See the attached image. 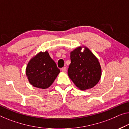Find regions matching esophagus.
Instances as JSON below:
<instances>
[{
    "mask_svg": "<svg viewBox=\"0 0 129 129\" xmlns=\"http://www.w3.org/2000/svg\"><path fill=\"white\" fill-rule=\"evenodd\" d=\"M61 71H62L63 72H66V71H67L66 67H63V68H61Z\"/></svg>",
    "mask_w": 129,
    "mask_h": 129,
    "instance_id": "esophagus-1",
    "label": "esophagus"
}]
</instances>
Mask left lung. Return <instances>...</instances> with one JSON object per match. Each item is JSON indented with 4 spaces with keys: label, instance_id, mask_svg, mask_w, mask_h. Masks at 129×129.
I'll return each mask as SVG.
<instances>
[{
    "label": "left lung",
    "instance_id": "1",
    "mask_svg": "<svg viewBox=\"0 0 129 129\" xmlns=\"http://www.w3.org/2000/svg\"><path fill=\"white\" fill-rule=\"evenodd\" d=\"M77 47L70 53L71 64L68 75L76 87L81 90L93 88L98 83L101 76L99 60L87 47Z\"/></svg>",
    "mask_w": 129,
    "mask_h": 129
}]
</instances>
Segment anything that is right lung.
Returning a JSON list of instances; mask_svg holds the SVG:
<instances>
[{"label":"right lung","mask_w":129,"mask_h":129,"mask_svg":"<svg viewBox=\"0 0 129 129\" xmlns=\"http://www.w3.org/2000/svg\"><path fill=\"white\" fill-rule=\"evenodd\" d=\"M60 72L48 51L40 52L28 62L26 75L29 83L34 87L47 89L54 81Z\"/></svg>","instance_id":"add662e5"}]
</instances>
